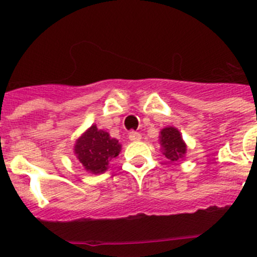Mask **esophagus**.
Wrapping results in <instances>:
<instances>
[{
	"mask_svg": "<svg viewBox=\"0 0 257 257\" xmlns=\"http://www.w3.org/2000/svg\"><path fill=\"white\" fill-rule=\"evenodd\" d=\"M128 137H129V139H131L132 142H138V141H141V139H142L141 133H138V132H131Z\"/></svg>",
	"mask_w": 257,
	"mask_h": 257,
	"instance_id": "esophagus-1",
	"label": "esophagus"
}]
</instances>
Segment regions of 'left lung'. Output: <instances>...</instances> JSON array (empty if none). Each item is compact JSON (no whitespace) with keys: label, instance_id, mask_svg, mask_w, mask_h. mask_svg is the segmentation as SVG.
I'll return each instance as SVG.
<instances>
[{"label":"left lung","instance_id":"obj_1","mask_svg":"<svg viewBox=\"0 0 257 257\" xmlns=\"http://www.w3.org/2000/svg\"><path fill=\"white\" fill-rule=\"evenodd\" d=\"M160 150L170 162H178L186 155V143L175 126H165L159 134Z\"/></svg>","mask_w":257,"mask_h":257}]
</instances>
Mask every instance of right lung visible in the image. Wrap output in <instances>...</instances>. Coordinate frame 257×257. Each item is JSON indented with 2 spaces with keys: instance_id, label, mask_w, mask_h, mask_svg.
I'll return each instance as SVG.
<instances>
[{
  "instance_id": "1",
  "label": "right lung",
  "mask_w": 257,
  "mask_h": 257,
  "mask_svg": "<svg viewBox=\"0 0 257 257\" xmlns=\"http://www.w3.org/2000/svg\"><path fill=\"white\" fill-rule=\"evenodd\" d=\"M121 144L112 138L109 133L98 129L95 124L87 129L76 141L74 155L80 167L90 174H103L113 158L118 157Z\"/></svg>"
}]
</instances>
